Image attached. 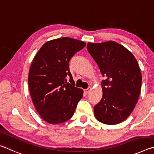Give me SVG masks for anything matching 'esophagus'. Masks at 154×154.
I'll return each mask as SVG.
<instances>
[{
    "mask_svg": "<svg viewBox=\"0 0 154 154\" xmlns=\"http://www.w3.org/2000/svg\"><path fill=\"white\" fill-rule=\"evenodd\" d=\"M91 91V87H88V88H87V89L84 90V92H85V93H88L90 92Z\"/></svg>",
    "mask_w": 154,
    "mask_h": 154,
    "instance_id": "esophagus-1",
    "label": "esophagus"
}]
</instances>
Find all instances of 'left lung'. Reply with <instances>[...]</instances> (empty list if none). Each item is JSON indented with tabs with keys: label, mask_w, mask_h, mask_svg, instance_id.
<instances>
[{
	"label": "left lung",
	"mask_w": 154,
	"mask_h": 154,
	"mask_svg": "<svg viewBox=\"0 0 154 154\" xmlns=\"http://www.w3.org/2000/svg\"><path fill=\"white\" fill-rule=\"evenodd\" d=\"M87 47L105 78L103 97L94 107L97 120L106 125L122 122L133 112L140 95L139 64L130 51L114 41L88 42Z\"/></svg>",
	"instance_id": "obj_1"
}]
</instances>
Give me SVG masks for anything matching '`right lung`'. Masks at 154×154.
<instances>
[{"mask_svg":"<svg viewBox=\"0 0 154 154\" xmlns=\"http://www.w3.org/2000/svg\"><path fill=\"white\" fill-rule=\"evenodd\" d=\"M85 45L68 37L50 40L32 61L28 75L29 93L36 111L48 123L57 125L69 120L82 98L83 91L75 87L68 63Z\"/></svg>","mask_w":154,"mask_h":154,"instance_id":"right-lung-1","label":"right lung"}]
</instances>
